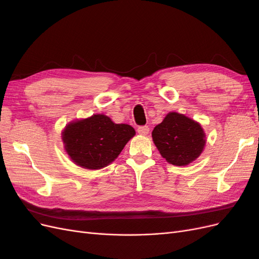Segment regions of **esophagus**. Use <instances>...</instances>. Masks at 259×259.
<instances>
[{"mask_svg":"<svg viewBox=\"0 0 259 259\" xmlns=\"http://www.w3.org/2000/svg\"><path fill=\"white\" fill-rule=\"evenodd\" d=\"M149 131H150V128H149L148 126H139L137 130L138 134L142 136H147L149 134Z\"/></svg>","mask_w":259,"mask_h":259,"instance_id":"1","label":"esophagus"}]
</instances>
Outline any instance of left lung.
Segmentation results:
<instances>
[{
  "mask_svg": "<svg viewBox=\"0 0 259 259\" xmlns=\"http://www.w3.org/2000/svg\"><path fill=\"white\" fill-rule=\"evenodd\" d=\"M152 139L163 158L176 166L197 160L206 143L201 124L178 112L166 114L153 128Z\"/></svg>",
  "mask_w": 259,
  "mask_h": 259,
  "instance_id": "obj_1",
  "label": "left lung"
}]
</instances>
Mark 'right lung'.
I'll use <instances>...</instances> for the list:
<instances>
[{
	"mask_svg": "<svg viewBox=\"0 0 259 259\" xmlns=\"http://www.w3.org/2000/svg\"><path fill=\"white\" fill-rule=\"evenodd\" d=\"M136 132L128 124H116L105 114L68 123L61 133L71 161L86 169H100L112 163Z\"/></svg>",
	"mask_w": 259,
	"mask_h": 259,
	"instance_id": "right-lung-1",
	"label": "right lung"
}]
</instances>
